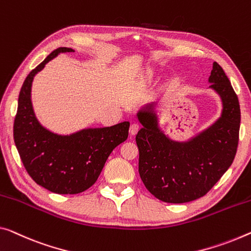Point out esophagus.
<instances>
[{"label":"esophagus","mask_w":251,"mask_h":251,"mask_svg":"<svg viewBox=\"0 0 251 251\" xmlns=\"http://www.w3.org/2000/svg\"><path fill=\"white\" fill-rule=\"evenodd\" d=\"M140 130V126L138 125V123H132V125L130 126V130H129V132H130V134L131 136H134V134H137V132L138 131Z\"/></svg>","instance_id":"esophagus-1"}]
</instances>
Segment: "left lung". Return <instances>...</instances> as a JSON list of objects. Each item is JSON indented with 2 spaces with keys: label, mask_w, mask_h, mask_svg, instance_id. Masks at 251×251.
I'll return each instance as SVG.
<instances>
[{
  "label": "left lung",
  "mask_w": 251,
  "mask_h": 251,
  "mask_svg": "<svg viewBox=\"0 0 251 251\" xmlns=\"http://www.w3.org/2000/svg\"><path fill=\"white\" fill-rule=\"evenodd\" d=\"M210 87L222 100L221 118L188 142L173 141L158 128L151 105L138 113L144 128L136 136L139 175L158 200L186 203L202 198L228 171L236 156L240 105L228 76L213 63Z\"/></svg>",
  "instance_id": "left-lung-1"
}]
</instances>
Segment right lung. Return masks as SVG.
I'll use <instances>...</instances> for the list:
<instances>
[{
    "instance_id": "1",
    "label": "right lung",
    "mask_w": 251,
    "mask_h": 251,
    "mask_svg": "<svg viewBox=\"0 0 251 251\" xmlns=\"http://www.w3.org/2000/svg\"><path fill=\"white\" fill-rule=\"evenodd\" d=\"M53 50L25 79L19 94L13 137L25 171L38 185L57 194H78L93 185L112 150L126 140L129 122L107 128L84 129L71 136H58L45 129L34 115L31 85L34 75L60 52Z\"/></svg>"
}]
</instances>
